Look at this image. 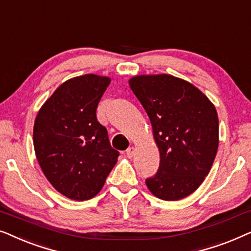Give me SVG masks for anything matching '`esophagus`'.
<instances>
[{"label":"esophagus","mask_w":251,"mask_h":251,"mask_svg":"<svg viewBox=\"0 0 251 251\" xmlns=\"http://www.w3.org/2000/svg\"><path fill=\"white\" fill-rule=\"evenodd\" d=\"M126 155H128V157H132L135 155V147H129V149L126 150Z\"/></svg>","instance_id":"esophagus-1"}]
</instances>
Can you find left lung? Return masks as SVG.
Returning <instances> with one entry per match:
<instances>
[{
	"label": "left lung",
	"instance_id": "1",
	"mask_svg": "<svg viewBox=\"0 0 251 251\" xmlns=\"http://www.w3.org/2000/svg\"><path fill=\"white\" fill-rule=\"evenodd\" d=\"M130 88L145 108L160 151V167L146 179L156 198L176 201L193 193L218 150V115L190 82L173 75H138Z\"/></svg>",
	"mask_w": 251,
	"mask_h": 251
}]
</instances>
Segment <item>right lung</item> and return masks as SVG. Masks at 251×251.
<instances>
[{"label": "right lung", "mask_w": 251, "mask_h": 251, "mask_svg": "<svg viewBox=\"0 0 251 251\" xmlns=\"http://www.w3.org/2000/svg\"><path fill=\"white\" fill-rule=\"evenodd\" d=\"M111 78L87 74L64 82L37 113L34 150L44 176L65 197L97 195L118 161L96 111Z\"/></svg>", "instance_id": "obj_1"}]
</instances>
